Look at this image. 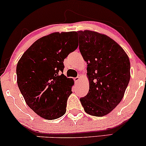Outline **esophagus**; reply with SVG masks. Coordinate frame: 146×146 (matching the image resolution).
Instances as JSON below:
<instances>
[{
  "instance_id": "obj_1",
  "label": "esophagus",
  "mask_w": 146,
  "mask_h": 146,
  "mask_svg": "<svg viewBox=\"0 0 146 146\" xmlns=\"http://www.w3.org/2000/svg\"><path fill=\"white\" fill-rule=\"evenodd\" d=\"M80 75H78V76L76 77V78H74V80H75V82H77V83H78V82H80Z\"/></svg>"
}]
</instances>
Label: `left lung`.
Wrapping results in <instances>:
<instances>
[{"instance_id":"1","label":"left lung","mask_w":146,"mask_h":146,"mask_svg":"<svg viewBox=\"0 0 146 146\" xmlns=\"http://www.w3.org/2000/svg\"><path fill=\"white\" fill-rule=\"evenodd\" d=\"M76 33L89 80V92L80 101L87 114L105 116L123 98L130 80V61L123 48L108 36L90 30Z\"/></svg>"}]
</instances>
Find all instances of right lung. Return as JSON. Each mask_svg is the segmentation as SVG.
<instances>
[{
	"instance_id": "right-lung-1",
	"label": "right lung",
	"mask_w": 146,
	"mask_h": 146,
	"mask_svg": "<svg viewBox=\"0 0 146 146\" xmlns=\"http://www.w3.org/2000/svg\"><path fill=\"white\" fill-rule=\"evenodd\" d=\"M75 32H55L35 42L17 63L18 87L27 105L47 120L57 119L66 111L72 80L63 74L64 61L78 47Z\"/></svg>"
}]
</instances>
